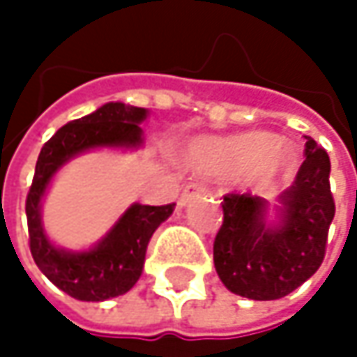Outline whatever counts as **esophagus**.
I'll return each instance as SVG.
<instances>
[{
    "mask_svg": "<svg viewBox=\"0 0 357 357\" xmlns=\"http://www.w3.org/2000/svg\"><path fill=\"white\" fill-rule=\"evenodd\" d=\"M204 185L202 183H188L181 192V204H185L192 196H198V194H204Z\"/></svg>",
    "mask_w": 357,
    "mask_h": 357,
    "instance_id": "1",
    "label": "esophagus"
}]
</instances>
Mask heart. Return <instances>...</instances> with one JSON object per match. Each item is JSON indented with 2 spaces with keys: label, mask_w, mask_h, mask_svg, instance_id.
<instances>
[{
  "label": "heart",
  "mask_w": 357,
  "mask_h": 357,
  "mask_svg": "<svg viewBox=\"0 0 357 357\" xmlns=\"http://www.w3.org/2000/svg\"><path fill=\"white\" fill-rule=\"evenodd\" d=\"M289 159V146L266 132H246L204 140L192 151L194 165L204 172L227 174L244 167V174L254 181L277 178Z\"/></svg>",
  "instance_id": "obj_1"
}]
</instances>
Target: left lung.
I'll list each match as a JSON object with an SVG mask.
<instances>
[{"label": "left lung", "instance_id": "1", "mask_svg": "<svg viewBox=\"0 0 357 357\" xmlns=\"http://www.w3.org/2000/svg\"><path fill=\"white\" fill-rule=\"evenodd\" d=\"M306 161L294 183L271 206L260 196H223V225L215 238L213 260L223 285L250 300H279L308 281L322 264L326 236L335 217L331 161L306 136Z\"/></svg>", "mask_w": 357, "mask_h": 357}]
</instances>
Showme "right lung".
Listing matches in <instances>:
<instances>
[{"instance_id":"obj_1","label":"right lung","mask_w":357,"mask_h":357,"mask_svg":"<svg viewBox=\"0 0 357 357\" xmlns=\"http://www.w3.org/2000/svg\"><path fill=\"white\" fill-rule=\"evenodd\" d=\"M149 109L105 103L97 111L59 128L40 149L26 196L31 254L43 275L68 296L103 302L130 291L142 275L146 246L155 229L169 219L176 204H130L107 234L89 250L57 248L45 234L40 206L53 176L74 157L93 149H140V123Z\"/></svg>"}]
</instances>
